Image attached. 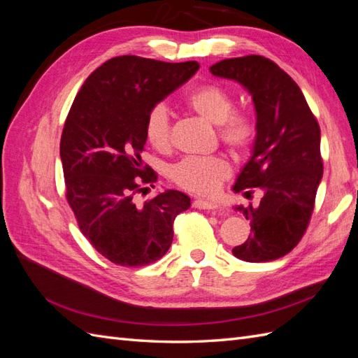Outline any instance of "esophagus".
Masks as SVG:
<instances>
[{
	"label": "esophagus",
	"instance_id": "34e87169",
	"mask_svg": "<svg viewBox=\"0 0 358 358\" xmlns=\"http://www.w3.org/2000/svg\"><path fill=\"white\" fill-rule=\"evenodd\" d=\"M194 208L197 209H206V210H221V208L218 204H216L215 201H208V200H201V199H197L194 200Z\"/></svg>",
	"mask_w": 358,
	"mask_h": 358
}]
</instances>
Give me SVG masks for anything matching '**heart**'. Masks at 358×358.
<instances>
[{"mask_svg": "<svg viewBox=\"0 0 358 358\" xmlns=\"http://www.w3.org/2000/svg\"><path fill=\"white\" fill-rule=\"evenodd\" d=\"M185 104L206 121L220 125V140L234 155L241 157L251 150L257 137L255 121L246 113L233 112V96L222 86L215 83L201 85L187 96ZM145 137L149 145L158 150L170 148L171 122L169 112L162 104L152 107L146 115ZM230 173L231 166L224 157L189 155L175 162L169 170V176L183 189L200 196H210L220 188L221 182L230 176Z\"/></svg>", "mask_w": 358, "mask_h": 358, "instance_id": "obj_1", "label": "heart"}]
</instances>
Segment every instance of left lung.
Instances as JSON below:
<instances>
[{
  "label": "left lung",
  "mask_w": 358,
  "mask_h": 358,
  "mask_svg": "<svg viewBox=\"0 0 358 358\" xmlns=\"http://www.w3.org/2000/svg\"><path fill=\"white\" fill-rule=\"evenodd\" d=\"M210 73L243 85L257 112L252 157L233 189L251 196V188H259L264 196L258 208H236L251 221V236L233 254L249 263L272 262L297 246L315 208L322 178L320 125L299 85L268 58L222 59Z\"/></svg>",
  "instance_id": "8db88e82"
}]
</instances>
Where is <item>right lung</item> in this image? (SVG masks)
Here are the masks:
<instances>
[{"label": "right lung", "instance_id": "add662e5", "mask_svg": "<svg viewBox=\"0 0 358 358\" xmlns=\"http://www.w3.org/2000/svg\"><path fill=\"white\" fill-rule=\"evenodd\" d=\"M200 69L134 55L106 61L82 85L64 124L59 155L66 197L79 229L103 257L124 267L157 262L173 242V222L191 199L167 189L145 203L157 171L145 164V119Z\"/></svg>", "mask_w": 358, "mask_h": 358}]
</instances>
